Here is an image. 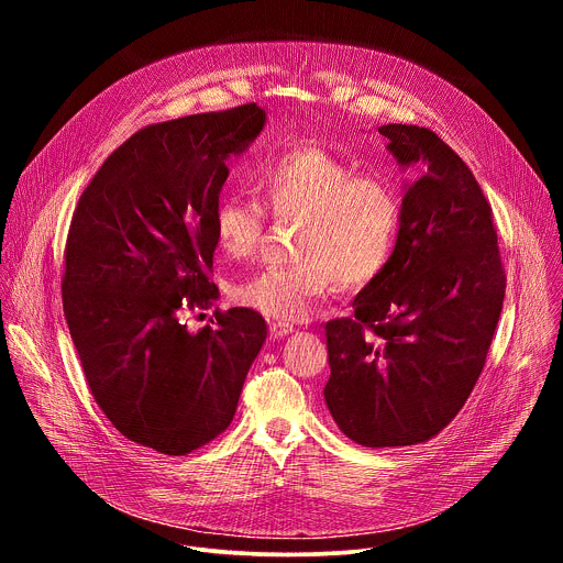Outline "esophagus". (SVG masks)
<instances>
[{
	"label": "esophagus",
	"instance_id": "34e87169",
	"mask_svg": "<svg viewBox=\"0 0 563 563\" xmlns=\"http://www.w3.org/2000/svg\"><path fill=\"white\" fill-rule=\"evenodd\" d=\"M294 332V325H289V323H272L269 325V336L276 341V339H283V336H287V334H291Z\"/></svg>",
	"mask_w": 563,
	"mask_h": 563
}]
</instances>
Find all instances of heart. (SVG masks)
I'll return each instance as SVG.
<instances>
[{
	"mask_svg": "<svg viewBox=\"0 0 563 563\" xmlns=\"http://www.w3.org/2000/svg\"><path fill=\"white\" fill-rule=\"evenodd\" d=\"M274 220H300L294 265L267 267L233 287V300L278 323L305 320L334 289H363L387 269L404 227V202L391 183L356 174L350 159L323 146L267 155L254 172ZM265 209L224 198L213 213L216 247L227 261L252 256L263 238Z\"/></svg>",
	"mask_w": 563,
	"mask_h": 563,
	"instance_id": "heart-1",
	"label": "heart"
}]
</instances>
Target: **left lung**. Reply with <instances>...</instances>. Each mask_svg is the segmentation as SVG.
Masks as SVG:
<instances>
[{
    "label": "left lung",
    "instance_id": "left-lung-1",
    "mask_svg": "<svg viewBox=\"0 0 563 563\" xmlns=\"http://www.w3.org/2000/svg\"><path fill=\"white\" fill-rule=\"evenodd\" d=\"M421 178L404 198L396 252L354 313L325 323L328 408L365 448L415 445L463 408L499 323L506 272L493 207L463 159L430 129H378Z\"/></svg>",
    "mask_w": 563,
    "mask_h": 563
}]
</instances>
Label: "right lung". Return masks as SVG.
Segmentation results:
<instances>
[{"label": "right lung", "instance_id": "right-lung-1", "mask_svg": "<svg viewBox=\"0 0 563 563\" xmlns=\"http://www.w3.org/2000/svg\"><path fill=\"white\" fill-rule=\"evenodd\" d=\"M265 111L148 124L120 144L73 211L64 316L89 389L126 439L183 456L222 434L265 339L247 307L216 309L196 334L183 316L218 296L213 213L224 159L263 131Z\"/></svg>", "mask_w": 563, "mask_h": 563}]
</instances>
